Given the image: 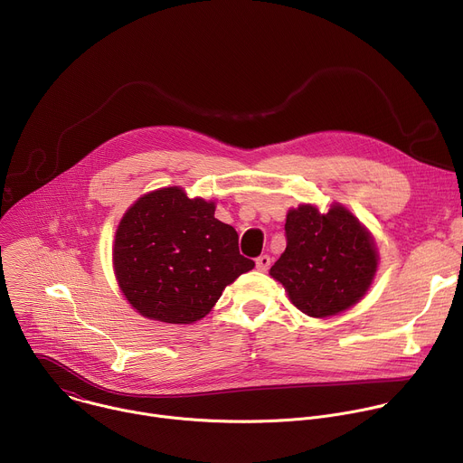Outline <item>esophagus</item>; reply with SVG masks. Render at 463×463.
I'll use <instances>...</instances> for the list:
<instances>
[{
	"mask_svg": "<svg viewBox=\"0 0 463 463\" xmlns=\"http://www.w3.org/2000/svg\"><path fill=\"white\" fill-rule=\"evenodd\" d=\"M271 266V256L269 254H261L256 258V269L258 271H268Z\"/></svg>",
	"mask_w": 463,
	"mask_h": 463,
	"instance_id": "1",
	"label": "esophagus"
}]
</instances>
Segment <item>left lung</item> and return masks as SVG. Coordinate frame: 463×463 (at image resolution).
I'll return each instance as SVG.
<instances>
[{
  "mask_svg": "<svg viewBox=\"0 0 463 463\" xmlns=\"http://www.w3.org/2000/svg\"><path fill=\"white\" fill-rule=\"evenodd\" d=\"M286 250L269 275L307 317H334L355 306L377 271L372 232L341 203L322 214L302 203L286 216Z\"/></svg>",
  "mask_w": 463,
  "mask_h": 463,
  "instance_id": "obj_1",
  "label": "left lung"
}]
</instances>
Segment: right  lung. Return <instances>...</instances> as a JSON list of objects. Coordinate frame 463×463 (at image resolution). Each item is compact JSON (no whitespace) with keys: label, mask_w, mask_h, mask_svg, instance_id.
Listing matches in <instances>:
<instances>
[{"label":"right lung","mask_w":463,"mask_h":463,"mask_svg":"<svg viewBox=\"0 0 463 463\" xmlns=\"http://www.w3.org/2000/svg\"><path fill=\"white\" fill-rule=\"evenodd\" d=\"M216 202L181 186L141 195L113 241V271L126 300L146 318L192 324L254 261L241 256L234 227L214 218Z\"/></svg>","instance_id":"1"}]
</instances>
